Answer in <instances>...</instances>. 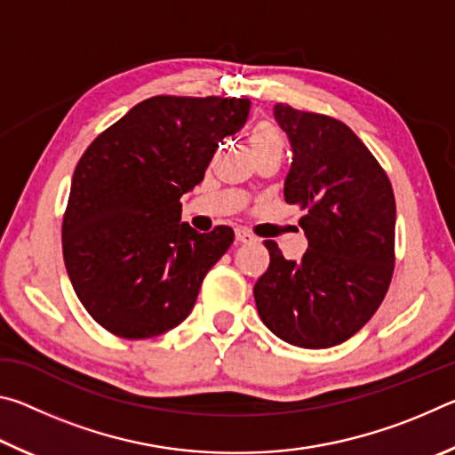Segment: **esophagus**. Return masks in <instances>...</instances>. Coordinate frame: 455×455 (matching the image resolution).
Returning <instances> with one entry per match:
<instances>
[{"instance_id":"obj_1","label":"esophagus","mask_w":455,"mask_h":455,"mask_svg":"<svg viewBox=\"0 0 455 455\" xmlns=\"http://www.w3.org/2000/svg\"><path fill=\"white\" fill-rule=\"evenodd\" d=\"M236 243H252L255 241V236H252L249 230H244V228H236Z\"/></svg>"}]
</instances>
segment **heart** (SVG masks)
I'll return each mask as SVG.
<instances>
[{
    "label": "heart",
    "mask_w": 455,
    "mask_h": 455,
    "mask_svg": "<svg viewBox=\"0 0 455 455\" xmlns=\"http://www.w3.org/2000/svg\"><path fill=\"white\" fill-rule=\"evenodd\" d=\"M249 142L255 154L273 150V148H283L281 134L276 132V128L273 124H268V122H259V124L252 126L249 134Z\"/></svg>",
    "instance_id": "obj_1"
}]
</instances>
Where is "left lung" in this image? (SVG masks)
I'll return each instance as SVG.
<instances>
[{"label":"left lung","mask_w":455,"mask_h":455,"mask_svg":"<svg viewBox=\"0 0 455 455\" xmlns=\"http://www.w3.org/2000/svg\"><path fill=\"white\" fill-rule=\"evenodd\" d=\"M289 136L284 200L305 214L309 249L287 260L273 241L255 284L257 311L273 333L305 349L347 341L379 309L395 260V198L367 146L343 122L275 106Z\"/></svg>","instance_id":"obj_1"}]
</instances>
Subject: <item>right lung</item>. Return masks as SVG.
<instances>
[{"label": "right lung", "instance_id": "add662e5", "mask_svg": "<svg viewBox=\"0 0 455 455\" xmlns=\"http://www.w3.org/2000/svg\"><path fill=\"white\" fill-rule=\"evenodd\" d=\"M246 98L154 96L104 130L74 171L61 225L64 263L92 319L148 339L188 317L233 228L196 233L180 196L203 182L222 138L249 118Z\"/></svg>", "mask_w": 455, "mask_h": 455}]
</instances>
